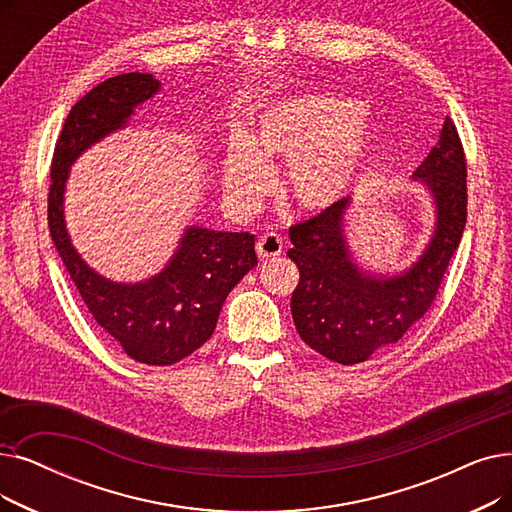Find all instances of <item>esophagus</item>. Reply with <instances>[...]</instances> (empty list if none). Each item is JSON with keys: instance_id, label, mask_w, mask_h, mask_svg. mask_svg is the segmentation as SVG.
Wrapping results in <instances>:
<instances>
[{"instance_id": "obj_1", "label": "esophagus", "mask_w": 512, "mask_h": 512, "mask_svg": "<svg viewBox=\"0 0 512 512\" xmlns=\"http://www.w3.org/2000/svg\"><path fill=\"white\" fill-rule=\"evenodd\" d=\"M282 249H284L282 238H280L278 234H274V232L263 234V236H259V240H257V255H259L261 259L278 257V255H282Z\"/></svg>"}]
</instances>
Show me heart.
I'll list each match as a JSON object with an SVG mask.
<instances>
[{
	"mask_svg": "<svg viewBox=\"0 0 512 512\" xmlns=\"http://www.w3.org/2000/svg\"><path fill=\"white\" fill-rule=\"evenodd\" d=\"M374 131L362 102L299 94L263 106L251 133L232 136L224 157V188L238 209H253L272 190L268 159L286 161L284 182L305 211L328 209L351 190L372 150Z\"/></svg>",
	"mask_w": 512,
	"mask_h": 512,
	"instance_id": "heart-1",
	"label": "heart"
}]
</instances>
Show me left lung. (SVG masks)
<instances>
[{
    "label": "left lung",
    "instance_id": "1",
    "mask_svg": "<svg viewBox=\"0 0 512 512\" xmlns=\"http://www.w3.org/2000/svg\"><path fill=\"white\" fill-rule=\"evenodd\" d=\"M412 180L429 192L435 226L404 272L376 274L355 259L347 238L351 196L288 230L286 255L299 268L293 320L299 337L332 362L351 366L389 351L437 295L466 224V161L450 117Z\"/></svg>",
    "mask_w": 512,
    "mask_h": 512
}]
</instances>
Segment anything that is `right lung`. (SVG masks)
Returning a JSON list of instances; mask_svg holds the SVG:
<instances>
[{
	"mask_svg": "<svg viewBox=\"0 0 512 512\" xmlns=\"http://www.w3.org/2000/svg\"><path fill=\"white\" fill-rule=\"evenodd\" d=\"M159 92L161 81L150 73H125L102 81L71 108L52 159L48 226L66 272L106 335L131 360L171 366L211 339L221 305L257 265L255 236L188 226L159 274L115 282L85 263L64 221L73 163L87 148L127 127L136 108Z\"/></svg>",
	"mask_w": 512,
	"mask_h": 512,
	"instance_id": "obj_1",
	"label": "right lung"
}]
</instances>
